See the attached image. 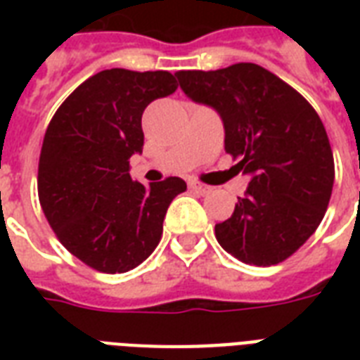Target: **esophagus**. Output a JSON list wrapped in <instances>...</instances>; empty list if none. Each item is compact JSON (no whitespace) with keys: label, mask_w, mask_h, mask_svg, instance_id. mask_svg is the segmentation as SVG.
I'll return each mask as SVG.
<instances>
[{"label":"esophagus","mask_w":360,"mask_h":360,"mask_svg":"<svg viewBox=\"0 0 360 360\" xmlns=\"http://www.w3.org/2000/svg\"><path fill=\"white\" fill-rule=\"evenodd\" d=\"M188 186H191V191L198 192V194H202V196H205V194H209V192H211V186L203 185V183H198V181H191V183H188Z\"/></svg>","instance_id":"esophagus-1"}]
</instances>
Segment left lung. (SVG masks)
I'll return each instance as SVG.
<instances>
[{
	"label": "left lung",
	"mask_w": 360,
	"mask_h": 360,
	"mask_svg": "<svg viewBox=\"0 0 360 360\" xmlns=\"http://www.w3.org/2000/svg\"><path fill=\"white\" fill-rule=\"evenodd\" d=\"M181 89L224 121L226 153L250 174L230 219L214 226L239 262L269 267L295 254L329 207L335 158L312 104L256 63L175 72Z\"/></svg>",
	"instance_id": "left-lung-1"
}]
</instances>
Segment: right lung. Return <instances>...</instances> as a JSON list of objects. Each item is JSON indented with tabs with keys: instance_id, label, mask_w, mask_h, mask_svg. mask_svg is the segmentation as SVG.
I'll list each match as a JSON object with an SVG mask.
<instances>
[{
	"instance_id": "obj_1",
	"label": "right lung",
	"mask_w": 360,
	"mask_h": 360,
	"mask_svg": "<svg viewBox=\"0 0 360 360\" xmlns=\"http://www.w3.org/2000/svg\"><path fill=\"white\" fill-rule=\"evenodd\" d=\"M177 89L168 70L108 69L82 82L48 124L39 158V202L67 250L98 273H127L151 256L181 177L149 188L130 179L143 147L141 114Z\"/></svg>"
}]
</instances>
